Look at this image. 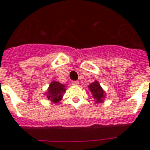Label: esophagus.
I'll use <instances>...</instances> for the list:
<instances>
[{"label":"esophagus","instance_id":"esophagus-1","mask_svg":"<svg viewBox=\"0 0 150 150\" xmlns=\"http://www.w3.org/2000/svg\"><path fill=\"white\" fill-rule=\"evenodd\" d=\"M72 85H74V86H78L79 85V81H73Z\"/></svg>","mask_w":150,"mask_h":150}]
</instances>
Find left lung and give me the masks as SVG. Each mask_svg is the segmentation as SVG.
Wrapping results in <instances>:
<instances>
[{
  "label": "left lung",
  "instance_id": "left-lung-1",
  "mask_svg": "<svg viewBox=\"0 0 150 150\" xmlns=\"http://www.w3.org/2000/svg\"><path fill=\"white\" fill-rule=\"evenodd\" d=\"M88 87L93 98L95 99V103H102L104 101V100L106 97V93L98 82L95 80V82L88 85Z\"/></svg>",
  "mask_w": 150,
  "mask_h": 150
}]
</instances>
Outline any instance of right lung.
I'll return each instance as SVG.
<instances>
[{
  "label": "right lung",
  "mask_w": 150,
  "mask_h": 150,
  "mask_svg": "<svg viewBox=\"0 0 150 150\" xmlns=\"http://www.w3.org/2000/svg\"><path fill=\"white\" fill-rule=\"evenodd\" d=\"M65 86V85L62 84L59 82H51L46 90V92H45V95L48 100H51L52 103L57 104L63 98V95L66 91Z\"/></svg>",
  "instance_id": "obj_1"
}]
</instances>
